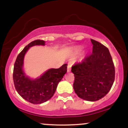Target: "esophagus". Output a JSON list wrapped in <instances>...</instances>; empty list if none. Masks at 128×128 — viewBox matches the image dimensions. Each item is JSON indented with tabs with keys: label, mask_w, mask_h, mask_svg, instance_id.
I'll return each mask as SVG.
<instances>
[{
	"label": "esophagus",
	"mask_w": 128,
	"mask_h": 128,
	"mask_svg": "<svg viewBox=\"0 0 128 128\" xmlns=\"http://www.w3.org/2000/svg\"><path fill=\"white\" fill-rule=\"evenodd\" d=\"M71 67H72L71 63H68V65H67V72H68L71 71Z\"/></svg>",
	"instance_id": "esophagus-1"
}]
</instances>
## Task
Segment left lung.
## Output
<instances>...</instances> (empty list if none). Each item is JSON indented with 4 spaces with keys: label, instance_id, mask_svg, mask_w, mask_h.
<instances>
[{
    "label": "left lung",
    "instance_id": "obj_1",
    "mask_svg": "<svg viewBox=\"0 0 128 128\" xmlns=\"http://www.w3.org/2000/svg\"><path fill=\"white\" fill-rule=\"evenodd\" d=\"M92 54L72 67L73 88L79 98L87 101L99 100L106 95L115 79V68L106 47L91 39Z\"/></svg>",
    "mask_w": 128,
    "mask_h": 128
}]
</instances>
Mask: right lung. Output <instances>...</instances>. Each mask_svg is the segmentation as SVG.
<instances>
[{"instance_id":"obj_1","label":"right lung","mask_w":128,"mask_h":128,"mask_svg":"<svg viewBox=\"0 0 128 128\" xmlns=\"http://www.w3.org/2000/svg\"><path fill=\"white\" fill-rule=\"evenodd\" d=\"M36 45L44 46L45 42L41 40L33 41L17 56L14 63L13 80L16 90L23 99L32 104H40L54 96L58 83L67 72V64H63L59 68L49 69L38 78L30 79L23 72V60L29 48Z\"/></svg>"}]
</instances>
